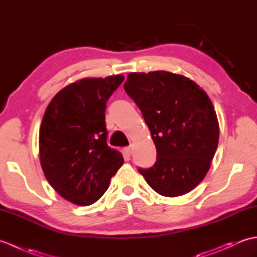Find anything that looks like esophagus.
<instances>
[{"label":"esophagus","mask_w":257,"mask_h":257,"mask_svg":"<svg viewBox=\"0 0 257 257\" xmlns=\"http://www.w3.org/2000/svg\"><path fill=\"white\" fill-rule=\"evenodd\" d=\"M125 154H127L128 156H132V154H133V148H132V147H128V148H125Z\"/></svg>","instance_id":"esophagus-1"}]
</instances>
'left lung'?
<instances>
[{
	"label": "left lung",
	"instance_id": "left-lung-1",
	"mask_svg": "<svg viewBox=\"0 0 257 257\" xmlns=\"http://www.w3.org/2000/svg\"><path fill=\"white\" fill-rule=\"evenodd\" d=\"M123 88L137 103L157 149L140 174L157 193L183 195L204 179L219 143V121L206 92L183 75L165 70L128 75Z\"/></svg>",
	"mask_w": 257,
	"mask_h": 257
}]
</instances>
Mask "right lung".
<instances>
[{
    "instance_id": "1",
    "label": "right lung",
    "mask_w": 257,
    "mask_h": 257,
    "mask_svg": "<svg viewBox=\"0 0 257 257\" xmlns=\"http://www.w3.org/2000/svg\"><path fill=\"white\" fill-rule=\"evenodd\" d=\"M122 75L83 78L59 90L47 106L40 129V160L50 184L65 200L90 205L106 192L122 166L107 145L106 103Z\"/></svg>"
}]
</instances>
